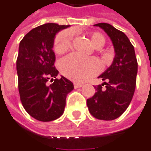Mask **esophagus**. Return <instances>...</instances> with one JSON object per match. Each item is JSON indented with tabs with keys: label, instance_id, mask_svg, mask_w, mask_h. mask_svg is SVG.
I'll list each match as a JSON object with an SVG mask.
<instances>
[{
	"label": "esophagus",
	"instance_id": "esophagus-1",
	"mask_svg": "<svg viewBox=\"0 0 151 151\" xmlns=\"http://www.w3.org/2000/svg\"><path fill=\"white\" fill-rule=\"evenodd\" d=\"M82 86H83V85L81 84V83H74V87H75L76 89H77V88H81V87H82Z\"/></svg>",
	"mask_w": 151,
	"mask_h": 151
}]
</instances>
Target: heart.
I'll return each instance as SVG.
<instances>
[{"label": "heart", "mask_w": 151, "mask_h": 151, "mask_svg": "<svg viewBox=\"0 0 151 151\" xmlns=\"http://www.w3.org/2000/svg\"><path fill=\"white\" fill-rule=\"evenodd\" d=\"M90 42L94 48L99 49L105 43L104 35L98 32L89 34ZM72 34L69 30H64L57 35L54 41V51L58 54L67 52L71 47ZM104 58L108 54H104ZM60 70L65 76L76 81H84L92 77L99 71V64L93 58H86L77 54H70L62 58L59 62Z\"/></svg>", "instance_id": "b5f03b06"}]
</instances>
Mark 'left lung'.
<instances>
[{"label": "left lung", "instance_id": "1", "mask_svg": "<svg viewBox=\"0 0 151 151\" xmlns=\"http://www.w3.org/2000/svg\"><path fill=\"white\" fill-rule=\"evenodd\" d=\"M93 26L108 34L115 57L112 65L98 77L104 82L94 87L96 92L87 99V106L93 117L110 121L120 117L129 106L136 89L138 65L134 47L123 32L107 23Z\"/></svg>", "mask_w": 151, "mask_h": 151}]
</instances>
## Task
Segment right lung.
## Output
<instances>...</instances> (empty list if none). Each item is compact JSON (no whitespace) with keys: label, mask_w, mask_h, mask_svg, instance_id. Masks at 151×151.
<instances>
[{"label":"right lung","mask_w":151,"mask_h":151,"mask_svg":"<svg viewBox=\"0 0 151 151\" xmlns=\"http://www.w3.org/2000/svg\"><path fill=\"white\" fill-rule=\"evenodd\" d=\"M68 27L44 24L29 31L19 42L16 70L20 100L26 112L38 121L61 117L66 96L74 89L73 83L64 76L57 79L59 72L54 66V39Z\"/></svg>","instance_id":"obj_1"}]
</instances>
